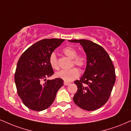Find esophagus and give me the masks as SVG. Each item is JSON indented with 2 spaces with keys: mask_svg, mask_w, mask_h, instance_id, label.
Instances as JSON below:
<instances>
[{
  "mask_svg": "<svg viewBox=\"0 0 131 131\" xmlns=\"http://www.w3.org/2000/svg\"><path fill=\"white\" fill-rule=\"evenodd\" d=\"M70 82H66V81L64 82V85H70Z\"/></svg>",
  "mask_w": 131,
  "mask_h": 131,
  "instance_id": "34e87169",
  "label": "esophagus"
}]
</instances>
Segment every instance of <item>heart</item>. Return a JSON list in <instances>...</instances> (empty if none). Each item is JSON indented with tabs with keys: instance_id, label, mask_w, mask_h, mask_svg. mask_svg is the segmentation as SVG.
<instances>
[{
	"instance_id": "1",
	"label": "heart",
	"mask_w": 131,
	"mask_h": 131,
	"mask_svg": "<svg viewBox=\"0 0 131 131\" xmlns=\"http://www.w3.org/2000/svg\"><path fill=\"white\" fill-rule=\"evenodd\" d=\"M63 53L68 57L72 59V64L80 68H82L86 63V57L84 53L78 54L76 49L71 46H67L62 50ZM49 63L54 70L59 69L57 59L55 53H52L49 57ZM56 76L60 78L66 82H70L75 79L79 76V71L77 68H73L68 70H61L56 73Z\"/></svg>"
}]
</instances>
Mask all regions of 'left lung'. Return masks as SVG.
I'll return each mask as SVG.
<instances>
[{"label":"left lung","mask_w":131,"mask_h":131,"mask_svg":"<svg viewBox=\"0 0 131 131\" xmlns=\"http://www.w3.org/2000/svg\"><path fill=\"white\" fill-rule=\"evenodd\" d=\"M83 47L86 56L85 71L80 80L74 81L78 91L73 101L86 111H95L107 101L115 82L114 66L109 56L100 45L86 40H72Z\"/></svg>","instance_id":"left-lung-1"}]
</instances>
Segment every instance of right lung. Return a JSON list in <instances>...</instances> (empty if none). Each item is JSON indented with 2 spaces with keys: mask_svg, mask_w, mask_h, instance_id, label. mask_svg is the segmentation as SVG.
Instances as JSON below:
<instances>
[{
  "mask_svg": "<svg viewBox=\"0 0 131 131\" xmlns=\"http://www.w3.org/2000/svg\"><path fill=\"white\" fill-rule=\"evenodd\" d=\"M64 41L63 39H44L30 46L19 59L15 74L18 94L24 104L30 109L41 111L53 103L56 94L63 85V80H47L53 74L49 57Z\"/></svg>",
  "mask_w": 131,
  "mask_h": 131,
  "instance_id": "right-lung-1",
  "label": "right lung"
}]
</instances>
